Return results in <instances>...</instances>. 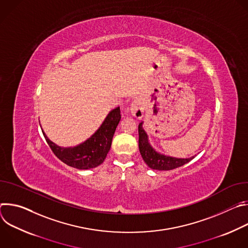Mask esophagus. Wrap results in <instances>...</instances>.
I'll return each mask as SVG.
<instances>
[{"instance_id": "obj_1", "label": "esophagus", "mask_w": 248, "mask_h": 248, "mask_svg": "<svg viewBox=\"0 0 248 248\" xmlns=\"http://www.w3.org/2000/svg\"><path fill=\"white\" fill-rule=\"evenodd\" d=\"M129 112L136 119H141L144 116V106L141 100L135 99L132 101L129 106Z\"/></svg>"}]
</instances>
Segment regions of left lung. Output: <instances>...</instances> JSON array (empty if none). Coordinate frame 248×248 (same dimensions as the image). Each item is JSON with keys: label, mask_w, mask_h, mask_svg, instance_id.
<instances>
[{"label": "left lung", "mask_w": 248, "mask_h": 248, "mask_svg": "<svg viewBox=\"0 0 248 248\" xmlns=\"http://www.w3.org/2000/svg\"><path fill=\"white\" fill-rule=\"evenodd\" d=\"M138 144L140 154L142 156V159L144 160L146 165L153 170H169L176 169L187 164L195 157L192 156L190 158H175L158 152L150 143L149 136L143 128V122H141L138 125Z\"/></svg>", "instance_id": "8db88e82"}]
</instances>
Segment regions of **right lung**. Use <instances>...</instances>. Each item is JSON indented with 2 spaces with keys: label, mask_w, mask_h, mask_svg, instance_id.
<instances>
[{
  "label": "right lung",
  "mask_w": 248,
  "mask_h": 248,
  "mask_svg": "<svg viewBox=\"0 0 248 248\" xmlns=\"http://www.w3.org/2000/svg\"><path fill=\"white\" fill-rule=\"evenodd\" d=\"M120 121L121 110L120 107H117L109 112L100 127L88 139L77 146L70 147L57 145L48 138L44 130L42 132L48 145L62 162L78 170H88L98 167L106 159Z\"/></svg>",
  "instance_id": "add662e5"
}]
</instances>
